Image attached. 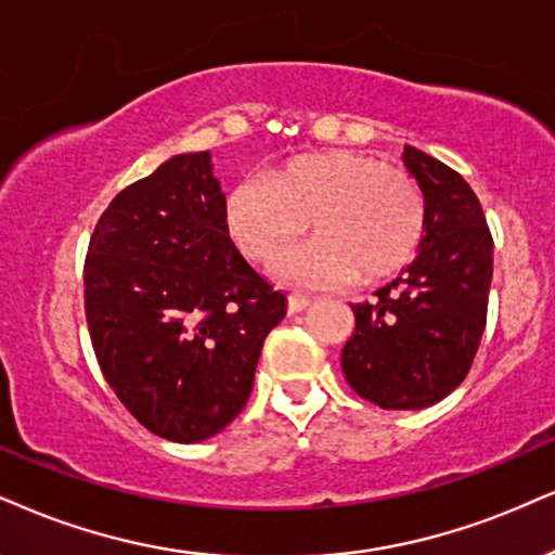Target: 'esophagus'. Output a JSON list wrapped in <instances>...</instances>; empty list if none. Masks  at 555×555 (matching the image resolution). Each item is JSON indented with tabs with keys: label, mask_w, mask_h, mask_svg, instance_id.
<instances>
[{
	"label": "esophagus",
	"mask_w": 555,
	"mask_h": 555,
	"mask_svg": "<svg viewBox=\"0 0 555 555\" xmlns=\"http://www.w3.org/2000/svg\"><path fill=\"white\" fill-rule=\"evenodd\" d=\"M311 306V298H304V296H291L288 298V313H300L306 311Z\"/></svg>",
	"instance_id": "1"
}]
</instances>
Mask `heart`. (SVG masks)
<instances>
[{
	"instance_id": "obj_1",
	"label": "heart",
	"mask_w": 555,
	"mask_h": 555,
	"mask_svg": "<svg viewBox=\"0 0 555 555\" xmlns=\"http://www.w3.org/2000/svg\"><path fill=\"white\" fill-rule=\"evenodd\" d=\"M313 225L317 242L278 264L306 288L378 283L412 262L427 208L403 169L358 152L293 156L264 177L238 182L225 197V229L246 257L272 262Z\"/></svg>"
}]
</instances>
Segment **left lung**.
Here are the masks:
<instances>
[{"label":"left lung","instance_id":"left-lung-1","mask_svg":"<svg viewBox=\"0 0 555 555\" xmlns=\"http://www.w3.org/2000/svg\"><path fill=\"white\" fill-rule=\"evenodd\" d=\"M427 223L414 262L373 304H354L341 350L352 391L380 409H427L470 371L487 326L494 242L470 184L448 164L403 146Z\"/></svg>","mask_w":555,"mask_h":555}]
</instances>
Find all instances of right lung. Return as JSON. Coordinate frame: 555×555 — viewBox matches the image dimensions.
I'll return each mask as SVG.
<instances>
[{
  "mask_svg": "<svg viewBox=\"0 0 555 555\" xmlns=\"http://www.w3.org/2000/svg\"><path fill=\"white\" fill-rule=\"evenodd\" d=\"M285 309L231 242L208 152L128 184L89 238L85 311L102 375L164 440L201 442L236 420Z\"/></svg>",
  "mask_w": 555,
  "mask_h": 555,
  "instance_id": "obj_1",
  "label": "right lung"
}]
</instances>
